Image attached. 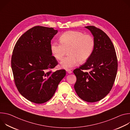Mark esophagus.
Instances as JSON below:
<instances>
[{
  "mask_svg": "<svg viewBox=\"0 0 130 130\" xmlns=\"http://www.w3.org/2000/svg\"><path fill=\"white\" fill-rule=\"evenodd\" d=\"M66 71H67V72L68 73H72V71H71L70 69H66Z\"/></svg>",
  "mask_w": 130,
  "mask_h": 130,
  "instance_id": "1",
  "label": "esophagus"
}]
</instances>
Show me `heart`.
<instances>
[{"label":"heart","instance_id":"obj_1","mask_svg":"<svg viewBox=\"0 0 130 130\" xmlns=\"http://www.w3.org/2000/svg\"><path fill=\"white\" fill-rule=\"evenodd\" d=\"M60 44L53 42L50 45L51 52L55 59L61 61L64 68H71L86 62L94 51L95 42L93 37L78 31H69L62 34L59 39Z\"/></svg>","mask_w":130,"mask_h":130}]
</instances>
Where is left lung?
<instances>
[{
    "label": "left lung",
    "instance_id": "obj_1",
    "mask_svg": "<svg viewBox=\"0 0 130 130\" xmlns=\"http://www.w3.org/2000/svg\"><path fill=\"white\" fill-rule=\"evenodd\" d=\"M85 28L93 35L95 45L86 62L73 71L77 77L74 88L83 100L95 102L104 98L112 89L118 61L113 44L107 34L93 26Z\"/></svg>",
    "mask_w": 130,
    "mask_h": 130
}]
</instances>
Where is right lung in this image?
<instances>
[{"instance_id":"obj_1","label":"right lung","mask_w":130,"mask_h":130,"mask_svg":"<svg viewBox=\"0 0 130 130\" xmlns=\"http://www.w3.org/2000/svg\"><path fill=\"white\" fill-rule=\"evenodd\" d=\"M57 32L53 28L35 26L23 34L14 47L11 67L15 84L32 102L49 101L66 75L64 69L52 70L58 64L50 50L51 40Z\"/></svg>"}]
</instances>
